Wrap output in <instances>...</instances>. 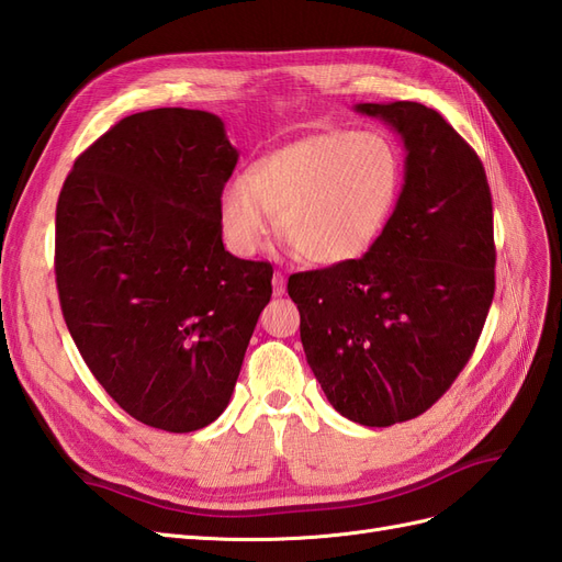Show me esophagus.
<instances>
[{
  "mask_svg": "<svg viewBox=\"0 0 562 562\" xmlns=\"http://www.w3.org/2000/svg\"><path fill=\"white\" fill-rule=\"evenodd\" d=\"M271 288H274V295L285 293V279H283L281 271H274V277H271Z\"/></svg>",
  "mask_w": 562,
  "mask_h": 562,
  "instance_id": "obj_1",
  "label": "esophagus"
}]
</instances>
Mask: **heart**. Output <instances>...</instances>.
Returning <instances> with one entry per match:
<instances>
[{"instance_id": "heart-1", "label": "heart", "mask_w": 562, "mask_h": 562, "mask_svg": "<svg viewBox=\"0 0 562 562\" xmlns=\"http://www.w3.org/2000/svg\"><path fill=\"white\" fill-rule=\"evenodd\" d=\"M403 166L380 131H321L252 161L223 187L217 223L241 258L262 248L274 227L304 262H351L378 241L396 209Z\"/></svg>"}]
</instances>
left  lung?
<instances>
[{
	"label": "left lung",
	"instance_id": "1",
	"mask_svg": "<svg viewBox=\"0 0 562 562\" xmlns=\"http://www.w3.org/2000/svg\"><path fill=\"white\" fill-rule=\"evenodd\" d=\"M405 147L403 187L359 260L288 279L304 356L339 415L391 427L446 394L495 295L492 196L479 155L419 103H359Z\"/></svg>",
	"mask_w": 562,
	"mask_h": 562
}]
</instances>
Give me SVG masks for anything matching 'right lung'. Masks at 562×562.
Segmentation results:
<instances>
[{"instance_id":"1","label":"right lung","mask_w":562,"mask_h":562,"mask_svg":"<svg viewBox=\"0 0 562 562\" xmlns=\"http://www.w3.org/2000/svg\"><path fill=\"white\" fill-rule=\"evenodd\" d=\"M239 149L223 119L131 114L83 151L56 209V283L75 345L119 407L190 434L229 405L271 297V265L223 246L217 199Z\"/></svg>"}]
</instances>
